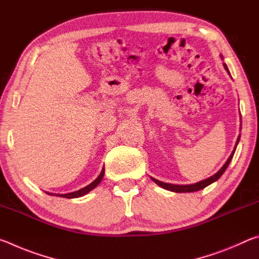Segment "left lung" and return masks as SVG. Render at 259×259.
Wrapping results in <instances>:
<instances>
[{
  "instance_id": "left-lung-1",
  "label": "left lung",
  "mask_w": 259,
  "mask_h": 259,
  "mask_svg": "<svg viewBox=\"0 0 259 259\" xmlns=\"http://www.w3.org/2000/svg\"><path fill=\"white\" fill-rule=\"evenodd\" d=\"M224 67H225L226 71L229 72V74H230V71H229V68H227L226 64H224ZM239 140H240V136H239L238 140H236V145H235V147H234L233 152H232V154L230 155L229 159H227V161L225 162V164L223 165L222 168L219 169L216 174L212 175L211 177H209V178H207V179H203V181H201V182H199V183L190 184V185H175V184L163 183V182H160V181H157V179L151 177L152 181L154 182L155 184H157V185H159V186H161L162 188H164V190H168V191H171V192H176V193H190V192H196V191L202 190V188L207 187L208 185H210V184H212L213 182H216L217 179L221 178L222 175L225 172V170L227 169V166H229L230 162H231V160H232V157H233V155H234V152H235V150H236V146H238Z\"/></svg>"
}]
</instances>
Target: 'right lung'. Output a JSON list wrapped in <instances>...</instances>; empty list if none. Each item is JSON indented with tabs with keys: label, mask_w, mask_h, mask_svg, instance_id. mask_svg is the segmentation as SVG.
<instances>
[{
	"label": "right lung",
	"mask_w": 259,
	"mask_h": 259,
	"mask_svg": "<svg viewBox=\"0 0 259 259\" xmlns=\"http://www.w3.org/2000/svg\"><path fill=\"white\" fill-rule=\"evenodd\" d=\"M104 172H105V169H102V172L99 174V176L95 179V181L89 184V185L81 188V190L75 191V192H72V193H67V194H54V193H49L47 192V194H50V195H56V196H61V198H66V199H74V198H80V196L85 195L87 193H89L91 190H94L96 186L99 185V183L102 182V179L104 177Z\"/></svg>",
	"instance_id": "obj_1"
}]
</instances>
